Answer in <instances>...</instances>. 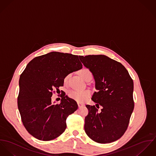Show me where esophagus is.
Segmentation results:
<instances>
[{
  "label": "esophagus",
  "mask_w": 156,
  "mask_h": 156,
  "mask_svg": "<svg viewBox=\"0 0 156 156\" xmlns=\"http://www.w3.org/2000/svg\"><path fill=\"white\" fill-rule=\"evenodd\" d=\"M78 107H79V108H81V107H83V106H84L83 104H80V103H78Z\"/></svg>",
  "instance_id": "34e87169"
}]
</instances>
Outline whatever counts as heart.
<instances>
[{
	"instance_id": "obj_1",
	"label": "heart",
	"mask_w": 156,
	"mask_h": 156,
	"mask_svg": "<svg viewBox=\"0 0 156 156\" xmlns=\"http://www.w3.org/2000/svg\"><path fill=\"white\" fill-rule=\"evenodd\" d=\"M79 74L81 76L83 79L84 80L86 79L87 77L89 76H91V72L86 68H83L79 71ZM69 76V75H67L64 78L65 83L67 82L68 78ZM91 94V92L89 90H70L68 93V97L73 99L74 101L79 102V103H83L86 101L88 98L90 97Z\"/></svg>"
}]
</instances>
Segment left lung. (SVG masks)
<instances>
[{
	"label": "left lung",
	"instance_id": "obj_1",
	"mask_svg": "<svg viewBox=\"0 0 156 156\" xmlns=\"http://www.w3.org/2000/svg\"><path fill=\"white\" fill-rule=\"evenodd\" d=\"M79 58L93 73L98 90L91 98L97 107L86 105L88 114L85 118V132L98 143L115 141L126 131L134 109L133 80L121 63L106 55ZM99 105L103 108L100 112L97 109Z\"/></svg>",
	"mask_w": 156,
	"mask_h": 156
}]
</instances>
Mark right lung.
Returning a JSON list of instances; mask_svg holds the SVG:
<instances>
[{"instance_id": "1", "label": "right lung", "mask_w": 156, "mask_h": 156, "mask_svg": "<svg viewBox=\"0 0 156 156\" xmlns=\"http://www.w3.org/2000/svg\"><path fill=\"white\" fill-rule=\"evenodd\" d=\"M78 55L51 52L32 60L21 74L18 108L27 131L34 137L47 141L57 138L66 128V119L78 105L65 94L61 103L51 102L54 88L63 86L70 73L81 69Z\"/></svg>"}]
</instances>
